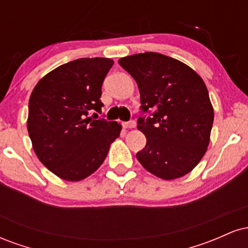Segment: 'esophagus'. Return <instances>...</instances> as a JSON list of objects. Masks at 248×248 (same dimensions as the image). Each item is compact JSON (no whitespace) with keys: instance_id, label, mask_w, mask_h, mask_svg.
<instances>
[{"instance_id":"obj_1","label":"esophagus","mask_w":248,"mask_h":248,"mask_svg":"<svg viewBox=\"0 0 248 248\" xmlns=\"http://www.w3.org/2000/svg\"><path fill=\"white\" fill-rule=\"evenodd\" d=\"M122 126H124V128H134L136 126V124L134 120H130L128 122H124V124H122Z\"/></svg>"}]
</instances>
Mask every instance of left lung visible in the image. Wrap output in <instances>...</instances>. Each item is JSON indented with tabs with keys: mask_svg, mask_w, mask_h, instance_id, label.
Here are the masks:
<instances>
[{
	"mask_svg": "<svg viewBox=\"0 0 248 248\" xmlns=\"http://www.w3.org/2000/svg\"><path fill=\"white\" fill-rule=\"evenodd\" d=\"M119 64L140 91L138 128L147 144L136 154L144 169L163 179L186 175L206 153L213 108L203 79L184 62L157 52L124 57Z\"/></svg>",
	"mask_w": 248,
	"mask_h": 248,
	"instance_id": "obj_1",
	"label": "left lung"
}]
</instances>
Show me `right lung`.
I'll return each mask as SVG.
<instances>
[{"mask_svg":"<svg viewBox=\"0 0 248 248\" xmlns=\"http://www.w3.org/2000/svg\"><path fill=\"white\" fill-rule=\"evenodd\" d=\"M113 64L109 58L76 59L43 77L31 93L28 132L33 150L65 181L94 172L120 136L118 122L94 120L104 106L101 86Z\"/></svg>","mask_w":248,"mask_h":248,"instance_id":"right-lung-1","label":"right lung"}]
</instances>
